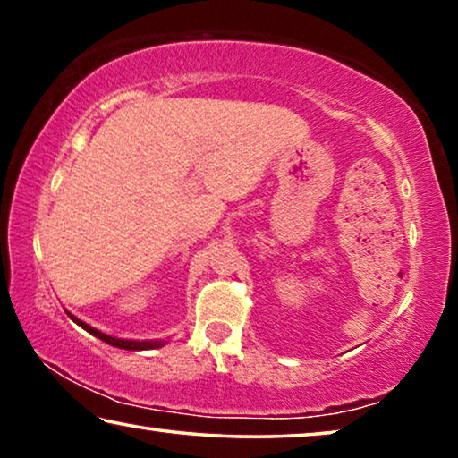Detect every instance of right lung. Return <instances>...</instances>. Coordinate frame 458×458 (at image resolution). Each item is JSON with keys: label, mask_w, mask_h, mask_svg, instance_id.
<instances>
[{"label": "right lung", "mask_w": 458, "mask_h": 458, "mask_svg": "<svg viewBox=\"0 0 458 458\" xmlns=\"http://www.w3.org/2000/svg\"><path fill=\"white\" fill-rule=\"evenodd\" d=\"M68 315H71V319H72L76 325H81V327H82L84 331H89L90 335L98 337L100 341H105V344L113 345V347H121V350L141 352V350H155V347L165 345V339H159V341H135V339H119V337H111V335H106V333H103V331H98V329H95V327H90L89 323L81 321L79 317H74L72 313H68Z\"/></svg>", "instance_id": "right-lung-1"}]
</instances>
